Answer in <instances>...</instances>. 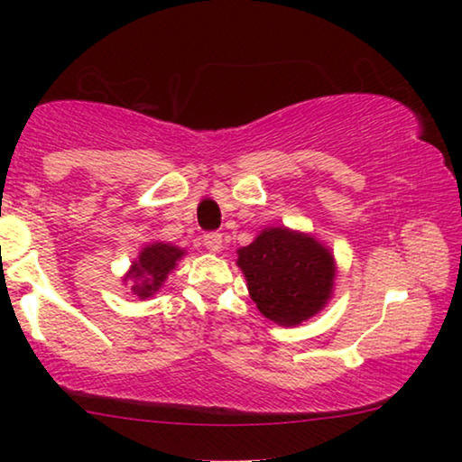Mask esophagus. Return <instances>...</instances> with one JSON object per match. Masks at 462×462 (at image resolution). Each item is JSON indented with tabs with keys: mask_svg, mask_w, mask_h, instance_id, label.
<instances>
[{
	"mask_svg": "<svg viewBox=\"0 0 462 462\" xmlns=\"http://www.w3.org/2000/svg\"><path fill=\"white\" fill-rule=\"evenodd\" d=\"M222 234L217 232H208L206 236H203V245H206V248L209 250V253H220L222 250Z\"/></svg>",
	"mask_w": 462,
	"mask_h": 462,
	"instance_id": "1",
	"label": "esophagus"
}]
</instances>
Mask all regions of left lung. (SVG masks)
Returning a JSON list of instances; mask_svg holds the SVG:
<instances>
[{"label": "left lung", "mask_w": 462, "mask_h": 462, "mask_svg": "<svg viewBox=\"0 0 462 462\" xmlns=\"http://www.w3.org/2000/svg\"><path fill=\"white\" fill-rule=\"evenodd\" d=\"M236 253L250 300L271 322L300 326L332 300L336 259L314 234L269 226Z\"/></svg>", "instance_id": "1"}]
</instances>
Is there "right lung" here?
Instances as JSON below:
<instances>
[{
  "mask_svg": "<svg viewBox=\"0 0 462 462\" xmlns=\"http://www.w3.org/2000/svg\"><path fill=\"white\" fill-rule=\"evenodd\" d=\"M183 256L185 248L181 246L169 245V242H152L140 250L122 281L132 285V293L140 300H148L165 285L167 277L175 271Z\"/></svg>",
  "mask_w": 462,
  "mask_h": 462,
  "instance_id": "add662e5",
  "label": "right lung"
}]
</instances>
